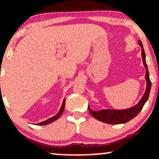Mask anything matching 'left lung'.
<instances>
[{"label": "left lung", "mask_w": 159, "mask_h": 159, "mask_svg": "<svg viewBox=\"0 0 159 159\" xmlns=\"http://www.w3.org/2000/svg\"><path fill=\"white\" fill-rule=\"evenodd\" d=\"M139 45L142 48L143 62L146 69L145 77H146V84L147 85H146V89L144 95H143V96L142 97L139 103L136 106L130 107V108L125 109V110H111V109H108V110H101L98 111H95L90 109V107H89V111L90 113L98 120L109 124H120L127 123L129 120L134 118L140 112V111L143 109V106H144L145 103L148 100V96H149L150 89H151L152 83L150 81L149 73H148L147 64H146V54H145L143 44H142L140 40H139Z\"/></svg>", "instance_id": "obj_1"}]
</instances>
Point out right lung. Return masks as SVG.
I'll return each mask as SVG.
<instances>
[{
    "instance_id": "1",
    "label": "right lung",
    "mask_w": 159,
    "mask_h": 159,
    "mask_svg": "<svg viewBox=\"0 0 159 159\" xmlns=\"http://www.w3.org/2000/svg\"><path fill=\"white\" fill-rule=\"evenodd\" d=\"M64 107H65V99H64V102H63L62 105H61V109H60L58 113L56 114L55 116H54V117H51V118L48 119V120H46L45 121L39 123V124H37V125H46V124H50V123H52L53 121H54V120H57V119H58L60 117V116L62 114L63 111H64Z\"/></svg>"
}]
</instances>
